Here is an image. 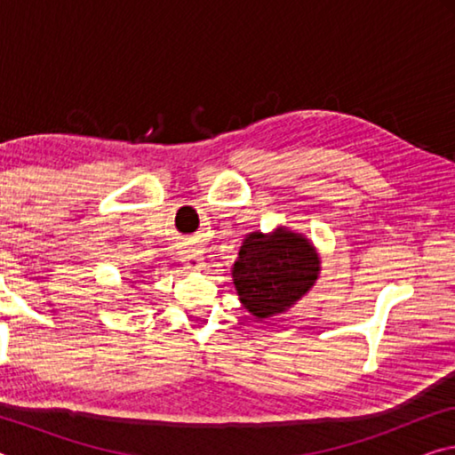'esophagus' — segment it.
Instances as JSON below:
<instances>
[{
    "label": "esophagus",
    "mask_w": 455,
    "mask_h": 455,
    "mask_svg": "<svg viewBox=\"0 0 455 455\" xmlns=\"http://www.w3.org/2000/svg\"><path fill=\"white\" fill-rule=\"evenodd\" d=\"M180 260L184 263V267L190 268V271H203V267H204L203 251H200L195 244L187 246V249L180 252Z\"/></svg>",
    "instance_id": "1"
}]
</instances>
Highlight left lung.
Masks as SVG:
<instances>
[{
  "label": "left lung",
  "instance_id": "8db88e82",
  "mask_svg": "<svg viewBox=\"0 0 455 455\" xmlns=\"http://www.w3.org/2000/svg\"><path fill=\"white\" fill-rule=\"evenodd\" d=\"M319 273L315 244L287 227L246 235L230 271L238 301L257 321L289 311L313 289Z\"/></svg>",
  "mask_w": 455,
  "mask_h": 455
}]
</instances>
